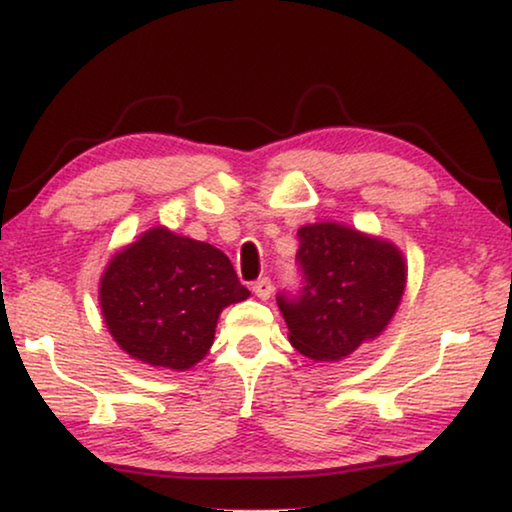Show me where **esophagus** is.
I'll return each mask as SVG.
<instances>
[{
  "mask_svg": "<svg viewBox=\"0 0 512 512\" xmlns=\"http://www.w3.org/2000/svg\"><path fill=\"white\" fill-rule=\"evenodd\" d=\"M251 290H254V295L258 297V300H270L274 288H272V281L265 277V279H258Z\"/></svg>",
  "mask_w": 512,
  "mask_h": 512,
  "instance_id": "34e87169",
  "label": "esophagus"
}]
</instances>
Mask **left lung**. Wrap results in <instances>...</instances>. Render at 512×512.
<instances>
[{
    "label": "left lung",
    "mask_w": 512,
    "mask_h": 512,
    "mask_svg": "<svg viewBox=\"0 0 512 512\" xmlns=\"http://www.w3.org/2000/svg\"><path fill=\"white\" fill-rule=\"evenodd\" d=\"M297 238L306 286L300 297H277L288 341L313 361H341L387 329L405 293V256L338 222L306 224Z\"/></svg>",
    "instance_id": "8db88e82"
}]
</instances>
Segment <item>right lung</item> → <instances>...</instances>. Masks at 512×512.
<instances>
[{
    "instance_id": "1",
    "label": "right lung",
    "mask_w": 512,
    "mask_h": 512,
    "mask_svg": "<svg viewBox=\"0 0 512 512\" xmlns=\"http://www.w3.org/2000/svg\"><path fill=\"white\" fill-rule=\"evenodd\" d=\"M247 297L224 251L167 226L116 251L98 288L116 345L141 364L178 373L208 355L219 313Z\"/></svg>"
}]
</instances>
